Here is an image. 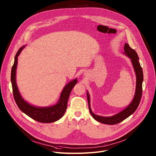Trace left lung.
Masks as SVG:
<instances>
[{
	"label": "left lung",
	"mask_w": 156,
	"mask_h": 156,
	"mask_svg": "<svg viewBox=\"0 0 156 156\" xmlns=\"http://www.w3.org/2000/svg\"><path fill=\"white\" fill-rule=\"evenodd\" d=\"M125 54L128 55L131 60L132 64L134 67L136 75V92L135 94V97L133 98L131 103L123 110L120 113L112 116V117H101L94 114L91 109L90 107V96L88 93H87V98L88 101V106L90 112L93 116V117L97 121L107 124V125H115L119 123H120L129 116H130L132 114L134 113L136 110L137 109L142 96L143 93V72L140 63L139 62V57L136 53V52L130 48L128 44L125 43L124 46Z\"/></svg>",
	"instance_id": "left-lung-1"
}]
</instances>
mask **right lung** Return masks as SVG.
Masks as SVG:
<instances>
[{"label":"right lung","mask_w":156,"mask_h":156,"mask_svg":"<svg viewBox=\"0 0 156 156\" xmlns=\"http://www.w3.org/2000/svg\"><path fill=\"white\" fill-rule=\"evenodd\" d=\"M24 47L20 48L16 52L11 72V82L15 102L22 112L33 120L41 123L54 122L62 118L64 115L67 107L68 99L70 93L75 85L77 83V79H75L65 86L61 93L59 101L57 104L48 107H36L30 105L24 101L21 96L18 90L15 78L18 56Z\"/></svg>","instance_id":"obj_1"}]
</instances>
